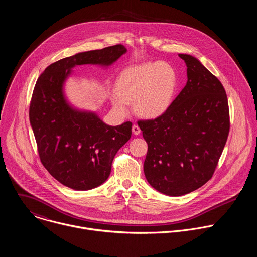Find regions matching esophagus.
Here are the masks:
<instances>
[{
	"instance_id": "34e87169",
	"label": "esophagus",
	"mask_w": 257,
	"mask_h": 257,
	"mask_svg": "<svg viewBox=\"0 0 257 257\" xmlns=\"http://www.w3.org/2000/svg\"><path fill=\"white\" fill-rule=\"evenodd\" d=\"M132 132H133V134L134 135H138L139 133H140V128L138 127V125H133L132 126Z\"/></svg>"
}]
</instances>
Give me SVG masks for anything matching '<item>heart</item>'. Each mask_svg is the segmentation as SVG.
Returning a JSON list of instances; mask_svg holds the SVG:
<instances>
[{
    "mask_svg": "<svg viewBox=\"0 0 257 257\" xmlns=\"http://www.w3.org/2000/svg\"><path fill=\"white\" fill-rule=\"evenodd\" d=\"M179 87L176 69L165 62H149L125 68L111 93V102L121 115L129 113V103L145 119H157L172 106Z\"/></svg>",
    "mask_w": 257,
    "mask_h": 257,
    "instance_id": "1",
    "label": "heart"
}]
</instances>
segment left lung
I'll return each mask as SVG.
<instances>
[{
    "label": "left lung",
    "instance_id": "8db88e82",
    "mask_svg": "<svg viewBox=\"0 0 257 257\" xmlns=\"http://www.w3.org/2000/svg\"><path fill=\"white\" fill-rule=\"evenodd\" d=\"M187 66V83L169 111L138 121L148 154L144 175L159 192L188 194L212 177L230 130L223 84L195 57L179 54Z\"/></svg>",
    "mask_w": 257,
    "mask_h": 257
}]
</instances>
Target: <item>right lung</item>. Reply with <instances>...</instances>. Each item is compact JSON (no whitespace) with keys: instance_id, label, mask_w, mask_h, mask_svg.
I'll list each match as a JSON object with an SVG mask.
<instances>
[{"instance_id":"obj_1","label":"right lung","mask_w":257,"mask_h":257,"mask_svg":"<svg viewBox=\"0 0 257 257\" xmlns=\"http://www.w3.org/2000/svg\"><path fill=\"white\" fill-rule=\"evenodd\" d=\"M126 52L116 45L61 59L47 67L35 83L29 121L41 162L71 189L90 190L105 182L117 152L131 137L132 123L109 126L94 112L74 107L66 98L64 84L75 66L108 67Z\"/></svg>"}]
</instances>
